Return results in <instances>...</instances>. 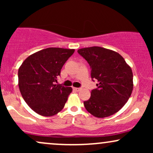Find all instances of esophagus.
Here are the masks:
<instances>
[{
  "mask_svg": "<svg viewBox=\"0 0 153 153\" xmlns=\"http://www.w3.org/2000/svg\"><path fill=\"white\" fill-rule=\"evenodd\" d=\"M73 89H74L75 91H78V92L81 90V88H73Z\"/></svg>",
  "mask_w": 153,
  "mask_h": 153,
  "instance_id": "obj_1",
  "label": "esophagus"
}]
</instances>
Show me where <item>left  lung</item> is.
<instances>
[{
  "mask_svg": "<svg viewBox=\"0 0 153 153\" xmlns=\"http://www.w3.org/2000/svg\"><path fill=\"white\" fill-rule=\"evenodd\" d=\"M78 52L88 62L91 78L97 80V88L84 106L91 114L105 118L114 114L125 105L133 90L131 67L115 51L101 47L82 48Z\"/></svg>",
  "mask_w": 153,
  "mask_h": 153,
  "instance_id": "left-lung-1",
  "label": "left lung"
}]
</instances>
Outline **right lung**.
Listing matches in <instances>:
<instances>
[{"label": "right lung", "instance_id": "1", "mask_svg": "<svg viewBox=\"0 0 153 153\" xmlns=\"http://www.w3.org/2000/svg\"><path fill=\"white\" fill-rule=\"evenodd\" d=\"M73 49L50 47L31 54L19 69V87L23 99L38 114L52 117L64 108L71 87L54 84Z\"/></svg>", "mask_w": 153, "mask_h": 153}]
</instances>
